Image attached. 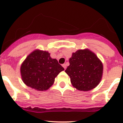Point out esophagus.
<instances>
[{
	"mask_svg": "<svg viewBox=\"0 0 123 123\" xmlns=\"http://www.w3.org/2000/svg\"><path fill=\"white\" fill-rule=\"evenodd\" d=\"M63 66V67L64 68V69H66V68H67V65H66V64H63V65H62Z\"/></svg>",
	"mask_w": 123,
	"mask_h": 123,
	"instance_id": "34e87169",
	"label": "esophagus"
}]
</instances>
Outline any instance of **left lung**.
Returning a JSON list of instances; mask_svg holds the SVG:
<instances>
[{
	"mask_svg": "<svg viewBox=\"0 0 123 123\" xmlns=\"http://www.w3.org/2000/svg\"><path fill=\"white\" fill-rule=\"evenodd\" d=\"M65 72L70 77L73 86L88 91L97 86L102 79L103 64L94 52L89 49L78 50L69 58Z\"/></svg>",
	"mask_w": 123,
	"mask_h": 123,
	"instance_id": "obj_1",
	"label": "left lung"
}]
</instances>
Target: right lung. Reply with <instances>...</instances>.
Returning <instances> with one entry per match:
<instances>
[{"mask_svg": "<svg viewBox=\"0 0 123 123\" xmlns=\"http://www.w3.org/2000/svg\"><path fill=\"white\" fill-rule=\"evenodd\" d=\"M63 70L58 61L51 58L48 52L40 50H35L29 54L20 68L24 83L39 91L49 89L55 78Z\"/></svg>", "mask_w": 123, "mask_h": 123, "instance_id": "right-lung-1", "label": "right lung"}]
</instances>
